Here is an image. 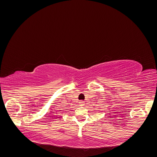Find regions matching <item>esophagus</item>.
Returning a JSON list of instances; mask_svg holds the SVG:
<instances>
[{
	"instance_id": "1",
	"label": "esophagus",
	"mask_w": 157,
	"mask_h": 157,
	"mask_svg": "<svg viewBox=\"0 0 157 157\" xmlns=\"http://www.w3.org/2000/svg\"><path fill=\"white\" fill-rule=\"evenodd\" d=\"M84 104H85V103H84V101H79V105L80 106H84Z\"/></svg>"
}]
</instances>
